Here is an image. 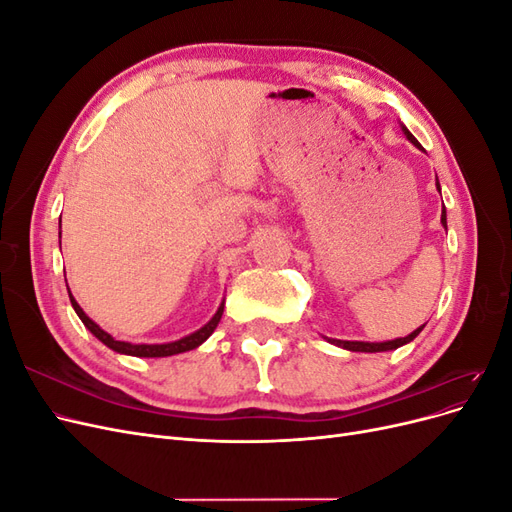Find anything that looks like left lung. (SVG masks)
I'll list each match as a JSON object with an SVG mask.
<instances>
[{
	"instance_id": "obj_1",
	"label": "left lung",
	"mask_w": 512,
	"mask_h": 512,
	"mask_svg": "<svg viewBox=\"0 0 512 512\" xmlns=\"http://www.w3.org/2000/svg\"><path fill=\"white\" fill-rule=\"evenodd\" d=\"M401 126V132H404V136L408 138V141L416 147V149H421L423 151V147H421V143L416 141V138L410 134V130L404 126V123H399ZM436 188H438V192H440V183H438V177H436ZM442 226L446 228V211L442 209ZM425 329V324L423 327H418L416 331H412L410 335H406V337H397V339H391V342H346V339H331V337H324L327 339V342H331L333 346H337V348H344V350H350V352H389V350H397V348H401V346H406V344H410L412 339L421 333Z\"/></svg>"
}]
</instances>
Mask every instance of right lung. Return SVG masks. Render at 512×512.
Wrapping results in <instances>:
<instances>
[{"label": "right lung", "instance_id": "obj_1", "mask_svg": "<svg viewBox=\"0 0 512 512\" xmlns=\"http://www.w3.org/2000/svg\"><path fill=\"white\" fill-rule=\"evenodd\" d=\"M59 228H61V218H59ZM59 247H61V230H59ZM68 294H70V303L74 307L76 316L81 318V322L91 331V335H96L106 348H111V350H115L119 354H128V356H143V359H160V356H173V354H181V352H188V350L198 348L200 344H205L207 339L211 337V333L215 331V327H218V322L222 320V314H224V301H222L220 307H218V312L213 314V318L205 324V327H200L198 331L177 339V342H168V344H132V342H119V339H115L113 335H108L104 329H100L98 324L83 312V307L76 303L70 288H68Z\"/></svg>", "mask_w": 512, "mask_h": 512}]
</instances>
